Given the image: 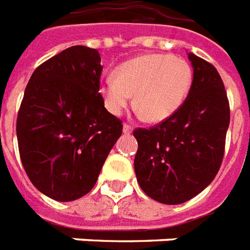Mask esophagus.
<instances>
[{"label": "esophagus", "instance_id": "esophagus-1", "mask_svg": "<svg viewBox=\"0 0 250 250\" xmlns=\"http://www.w3.org/2000/svg\"><path fill=\"white\" fill-rule=\"evenodd\" d=\"M123 130H124V133H127V134H129V133L133 132V126L132 125H129V124H124Z\"/></svg>", "mask_w": 250, "mask_h": 250}]
</instances>
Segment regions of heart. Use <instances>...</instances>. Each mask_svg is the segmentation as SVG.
I'll list each match as a JSON object with an SVG mask.
<instances>
[{
  "instance_id": "1",
  "label": "heart",
  "mask_w": 250,
  "mask_h": 250,
  "mask_svg": "<svg viewBox=\"0 0 250 250\" xmlns=\"http://www.w3.org/2000/svg\"><path fill=\"white\" fill-rule=\"evenodd\" d=\"M193 81L192 66L170 54H145L116 69L103 80L100 93L114 116L123 114L134 94V105L149 123L167 120L181 107Z\"/></svg>"
}]
</instances>
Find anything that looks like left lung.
<instances>
[{
    "label": "left lung",
    "instance_id": "1",
    "mask_svg": "<svg viewBox=\"0 0 250 250\" xmlns=\"http://www.w3.org/2000/svg\"><path fill=\"white\" fill-rule=\"evenodd\" d=\"M193 83L181 107L163 123L133 136L138 143L134 172L147 196L176 205L212 183L221 167L230 121L229 101L217 69L189 53Z\"/></svg>",
    "mask_w": 250,
    "mask_h": 250
}]
</instances>
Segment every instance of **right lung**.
<instances>
[{
  "instance_id": "right-lung-1",
  "label": "right lung",
  "mask_w": 250,
  "mask_h": 250,
  "mask_svg": "<svg viewBox=\"0 0 250 250\" xmlns=\"http://www.w3.org/2000/svg\"><path fill=\"white\" fill-rule=\"evenodd\" d=\"M96 49L70 46L33 72L17 116L23 169L38 190L74 201L96 185L123 123L104 106Z\"/></svg>"
}]
</instances>
